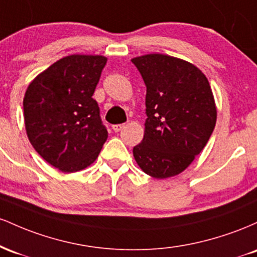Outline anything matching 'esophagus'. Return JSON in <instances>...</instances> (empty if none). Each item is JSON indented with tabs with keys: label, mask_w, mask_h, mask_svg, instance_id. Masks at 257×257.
Returning <instances> with one entry per match:
<instances>
[{
	"label": "esophagus",
	"mask_w": 257,
	"mask_h": 257,
	"mask_svg": "<svg viewBox=\"0 0 257 257\" xmlns=\"http://www.w3.org/2000/svg\"><path fill=\"white\" fill-rule=\"evenodd\" d=\"M123 128H124V124H113V125H112V129H113L114 133L120 132Z\"/></svg>",
	"instance_id": "obj_1"
}]
</instances>
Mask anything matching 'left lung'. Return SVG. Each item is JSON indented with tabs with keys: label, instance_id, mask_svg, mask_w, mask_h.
Wrapping results in <instances>:
<instances>
[{
	"label": "left lung",
	"instance_id": "8db88e82",
	"mask_svg": "<svg viewBox=\"0 0 257 257\" xmlns=\"http://www.w3.org/2000/svg\"><path fill=\"white\" fill-rule=\"evenodd\" d=\"M146 85L143 141L133 149L147 175L167 179L192 163L216 123V107L208 79L187 61L164 54L134 58Z\"/></svg>",
	"mask_w": 257,
	"mask_h": 257
}]
</instances>
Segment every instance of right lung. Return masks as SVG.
Returning a JSON list of instances; mask_svg holds the SVG:
<instances>
[{"instance_id": "add662e5", "label": "right lung", "mask_w": 257, "mask_h": 257, "mask_svg": "<svg viewBox=\"0 0 257 257\" xmlns=\"http://www.w3.org/2000/svg\"><path fill=\"white\" fill-rule=\"evenodd\" d=\"M107 59L69 55L37 76L25 93L24 119L31 145L64 173L90 166L108 133L93 96Z\"/></svg>"}]
</instances>
